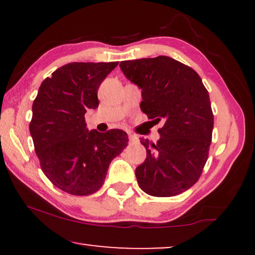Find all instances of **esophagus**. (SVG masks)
<instances>
[{
	"label": "esophagus",
	"mask_w": 255,
	"mask_h": 255,
	"mask_svg": "<svg viewBox=\"0 0 255 255\" xmlns=\"http://www.w3.org/2000/svg\"><path fill=\"white\" fill-rule=\"evenodd\" d=\"M128 139H130V141H137V137H135V135H133V134H128Z\"/></svg>",
	"instance_id": "34e87169"
}]
</instances>
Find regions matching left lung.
Returning a JSON list of instances; mask_svg holds the SVG:
<instances>
[{
    "label": "left lung",
    "mask_w": 255,
    "mask_h": 255,
    "mask_svg": "<svg viewBox=\"0 0 255 255\" xmlns=\"http://www.w3.org/2000/svg\"><path fill=\"white\" fill-rule=\"evenodd\" d=\"M120 67L141 89L142 113L165 123L155 144L140 138L146 159L135 168L139 187L158 197L183 193L208 159L214 128L208 90L193 68L166 55L122 61Z\"/></svg>",
    "instance_id": "obj_1"
}]
</instances>
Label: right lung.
I'll return each mask as SVG.
<instances>
[{
	"mask_svg": "<svg viewBox=\"0 0 255 255\" xmlns=\"http://www.w3.org/2000/svg\"><path fill=\"white\" fill-rule=\"evenodd\" d=\"M118 62H71L41 82L32 104L30 133L40 167L59 189L90 195L102 187L115 156L128 145L127 132L89 131L88 109L99 107L97 90Z\"/></svg>",
	"mask_w": 255,
	"mask_h": 255,
	"instance_id": "right-lung-1",
	"label": "right lung"
}]
</instances>
